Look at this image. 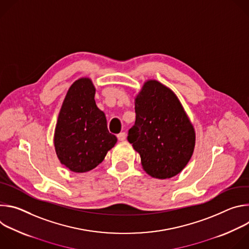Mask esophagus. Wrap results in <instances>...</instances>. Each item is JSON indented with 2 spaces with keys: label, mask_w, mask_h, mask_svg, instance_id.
I'll use <instances>...</instances> for the list:
<instances>
[{
  "label": "esophagus",
  "mask_w": 249,
  "mask_h": 249,
  "mask_svg": "<svg viewBox=\"0 0 249 249\" xmlns=\"http://www.w3.org/2000/svg\"><path fill=\"white\" fill-rule=\"evenodd\" d=\"M117 138H118L119 141H124L126 139V134L124 132H121L117 135Z\"/></svg>",
  "instance_id": "1"
}]
</instances>
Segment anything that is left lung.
<instances>
[{"mask_svg":"<svg viewBox=\"0 0 249 249\" xmlns=\"http://www.w3.org/2000/svg\"><path fill=\"white\" fill-rule=\"evenodd\" d=\"M135 125L128 141L154 178L178 174L195 148V130L178 97L156 80H148L135 97Z\"/></svg>","mask_w":249,"mask_h":249,"instance_id":"left-lung-1","label":"left lung"}]
</instances>
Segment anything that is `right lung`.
<instances>
[{
  "instance_id": "right-lung-1",
  "label": "right lung",
  "mask_w": 249,
  "mask_h": 249,
  "mask_svg": "<svg viewBox=\"0 0 249 249\" xmlns=\"http://www.w3.org/2000/svg\"><path fill=\"white\" fill-rule=\"evenodd\" d=\"M95 88L89 78L70 87L54 133L56 155L71 171L82 173L96 167L117 143L110 134L103 111L94 100Z\"/></svg>"
}]
</instances>
